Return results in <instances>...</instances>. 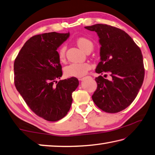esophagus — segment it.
<instances>
[{
    "instance_id": "34e87169",
    "label": "esophagus",
    "mask_w": 155,
    "mask_h": 155,
    "mask_svg": "<svg viewBox=\"0 0 155 155\" xmlns=\"http://www.w3.org/2000/svg\"><path fill=\"white\" fill-rule=\"evenodd\" d=\"M86 77H84V78H79V80L80 81H83V80H84L85 79H86Z\"/></svg>"
}]
</instances>
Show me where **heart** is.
Listing matches in <instances>:
<instances>
[{"mask_svg":"<svg viewBox=\"0 0 155 155\" xmlns=\"http://www.w3.org/2000/svg\"><path fill=\"white\" fill-rule=\"evenodd\" d=\"M76 44L82 51H91L93 48V43L86 37H80L76 41ZM66 46L62 45L58 50V57L60 61H63L65 58ZM91 69L90 64L87 62L83 63H71L64 68V72L65 75L68 77L82 78L86 75L89 70Z\"/></svg>","mask_w":155,"mask_h":155,"instance_id":"1","label":"heart"}]
</instances>
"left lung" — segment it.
Instances as JSON below:
<instances>
[{"mask_svg":"<svg viewBox=\"0 0 155 155\" xmlns=\"http://www.w3.org/2000/svg\"><path fill=\"white\" fill-rule=\"evenodd\" d=\"M85 28L97 32L101 45L96 73L111 76L110 80L101 75L95 78L97 88L92 98L105 112H120L134 101L143 84L142 51L127 32L116 27L97 24Z\"/></svg>","mask_w":155,"mask_h":155,"instance_id":"8db88e82","label":"left lung"}]
</instances>
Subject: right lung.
<instances>
[{
  "label": "right lung",
  "instance_id": "right-lung-1",
  "mask_svg": "<svg viewBox=\"0 0 155 155\" xmlns=\"http://www.w3.org/2000/svg\"><path fill=\"white\" fill-rule=\"evenodd\" d=\"M69 36V33L56 32L35 35L15 59L16 89L30 109L48 121L59 120L67 115L72 93L79 85L74 77L56 82L62 75L56 50Z\"/></svg>",
  "mask_w": 155,
  "mask_h": 155
}]
</instances>
